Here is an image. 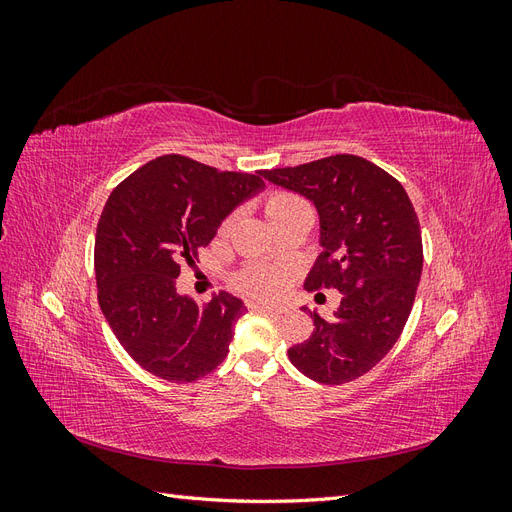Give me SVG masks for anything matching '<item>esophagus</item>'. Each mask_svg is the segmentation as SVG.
<instances>
[{
  "label": "esophagus",
  "mask_w": 512,
  "mask_h": 512,
  "mask_svg": "<svg viewBox=\"0 0 512 512\" xmlns=\"http://www.w3.org/2000/svg\"><path fill=\"white\" fill-rule=\"evenodd\" d=\"M256 309H260V312H267V314H284L286 307L284 305H277V303H269V301H262V303H256L254 305Z\"/></svg>",
  "instance_id": "34e87169"
}]
</instances>
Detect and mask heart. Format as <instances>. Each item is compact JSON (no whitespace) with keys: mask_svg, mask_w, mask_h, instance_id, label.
I'll use <instances>...</instances> for the list:
<instances>
[{"mask_svg":"<svg viewBox=\"0 0 512 512\" xmlns=\"http://www.w3.org/2000/svg\"><path fill=\"white\" fill-rule=\"evenodd\" d=\"M262 211H265L267 220L271 226H280L282 222H288L292 218H299V215H309V207L305 200L292 192H269L265 198H262ZM230 222H224V230L228 228ZM239 286L252 294H262V292H271L277 286L275 275L267 269H247L239 277Z\"/></svg>","mask_w":512,"mask_h":512,"instance_id":"heart-1","label":"heart"}]
</instances>
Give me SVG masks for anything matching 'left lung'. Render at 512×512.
<instances>
[{
  "mask_svg": "<svg viewBox=\"0 0 512 512\" xmlns=\"http://www.w3.org/2000/svg\"><path fill=\"white\" fill-rule=\"evenodd\" d=\"M262 177L314 203L320 247L305 288H335L333 320L316 309L314 331L288 350L290 363L320 384H344L380 363L412 312L423 271L421 226L395 177L359 156L322 158Z\"/></svg>",
  "mask_w": 512,
  "mask_h": 512,
  "instance_id": "left-lung-1",
  "label": "left lung"
}]
</instances>
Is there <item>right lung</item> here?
Here are the masks:
<instances>
[{
    "mask_svg": "<svg viewBox=\"0 0 512 512\" xmlns=\"http://www.w3.org/2000/svg\"><path fill=\"white\" fill-rule=\"evenodd\" d=\"M262 190V170L222 173L173 153L108 196L94 250L98 303L123 350L149 374L194 382L226 359L243 301L220 292L200 307L175 280L181 262L198 260L228 215Z\"/></svg>",
    "mask_w": 512,
    "mask_h": 512,
    "instance_id": "1",
    "label": "right lung"
}]
</instances>
